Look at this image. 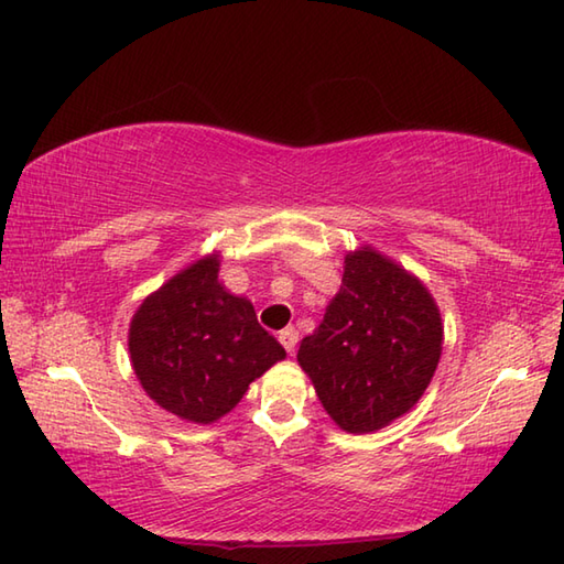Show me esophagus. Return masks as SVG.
Listing matches in <instances>:
<instances>
[{"instance_id": "obj_1", "label": "esophagus", "mask_w": 564, "mask_h": 564, "mask_svg": "<svg viewBox=\"0 0 564 564\" xmlns=\"http://www.w3.org/2000/svg\"><path fill=\"white\" fill-rule=\"evenodd\" d=\"M279 341L283 344V349L293 354L295 346H297V332L293 327H285L281 334H279Z\"/></svg>"}]
</instances>
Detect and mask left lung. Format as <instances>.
Segmentation results:
<instances>
[{"label":"left lung","instance_id":"obj_1","mask_svg":"<svg viewBox=\"0 0 564 564\" xmlns=\"http://www.w3.org/2000/svg\"><path fill=\"white\" fill-rule=\"evenodd\" d=\"M441 344V313L426 285L366 245L346 254L341 289L301 341L297 364L334 422L370 434L419 402Z\"/></svg>","mask_w":564,"mask_h":564}]
</instances>
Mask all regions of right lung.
I'll list each match as a JSON object with an SVG mask.
<instances>
[{
    "instance_id": "right-lung-1",
    "label": "right lung",
    "mask_w": 564,
    "mask_h": 564,
    "mask_svg": "<svg viewBox=\"0 0 564 564\" xmlns=\"http://www.w3.org/2000/svg\"><path fill=\"white\" fill-rule=\"evenodd\" d=\"M218 254L178 271L130 322L128 351L140 386L162 410L210 424L245 398L249 382L285 358L247 297L218 281Z\"/></svg>"
}]
</instances>
